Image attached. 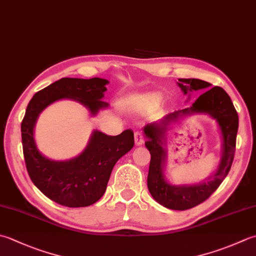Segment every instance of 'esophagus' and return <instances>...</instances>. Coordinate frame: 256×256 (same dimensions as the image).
<instances>
[{"label": "esophagus", "mask_w": 256, "mask_h": 256, "mask_svg": "<svg viewBox=\"0 0 256 256\" xmlns=\"http://www.w3.org/2000/svg\"><path fill=\"white\" fill-rule=\"evenodd\" d=\"M134 142H135V145H138V146H140V145H142L144 143V138H143L142 132L138 131L134 133Z\"/></svg>", "instance_id": "34e87169"}]
</instances>
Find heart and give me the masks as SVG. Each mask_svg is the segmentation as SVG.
Masks as SVG:
<instances>
[{
  "mask_svg": "<svg viewBox=\"0 0 256 256\" xmlns=\"http://www.w3.org/2000/svg\"><path fill=\"white\" fill-rule=\"evenodd\" d=\"M163 102V95L161 93H146L138 98V104L143 111H152L158 108Z\"/></svg>",
  "mask_w": 256,
  "mask_h": 256,
  "instance_id": "heart-1",
  "label": "heart"
}]
</instances>
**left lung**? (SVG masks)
Masks as SVG:
<instances>
[{
	"instance_id": "obj_1",
	"label": "left lung",
	"mask_w": 256,
	"mask_h": 256,
	"mask_svg": "<svg viewBox=\"0 0 256 256\" xmlns=\"http://www.w3.org/2000/svg\"><path fill=\"white\" fill-rule=\"evenodd\" d=\"M178 85L184 94L200 91L203 92L191 106L178 110L168 114L161 121L145 125L143 131L146 138L145 146L151 153L148 188L153 198L170 210L192 208L208 200L221 185L232 166L236 134L238 128V116L228 94L222 88L214 86L198 78H178ZM194 112L208 114L217 120L222 134V158L216 172L206 182L193 186L170 184L164 176V166L166 162V132L172 122H177L182 116Z\"/></svg>"
}]
</instances>
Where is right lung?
<instances>
[{
  "instance_id": "obj_1",
  "label": "right lung",
  "mask_w": 256,
  "mask_h": 256,
  "mask_svg": "<svg viewBox=\"0 0 256 256\" xmlns=\"http://www.w3.org/2000/svg\"><path fill=\"white\" fill-rule=\"evenodd\" d=\"M108 80L63 78L35 93L21 124L23 154L28 173L40 191L64 206L83 208L98 202L106 190L112 170L120 158L134 146L132 130L116 136L94 131L86 148L68 161H54L38 151L33 130L40 113L55 101L72 98L92 115L108 106L101 100Z\"/></svg>"
}]
</instances>
